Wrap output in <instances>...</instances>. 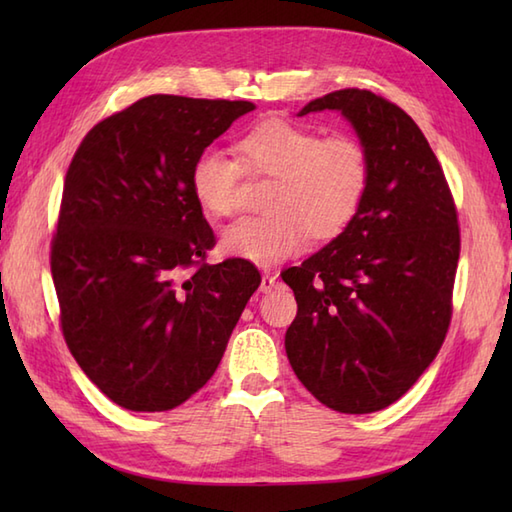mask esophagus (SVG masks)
Returning a JSON list of instances; mask_svg holds the SVG:
<instances>
[{"label": "esophagus", "instance_id": "esophagus-1", "mask_svg": "<svg viewBox=\"0 0 512 512\" xmlns=\"http://www.w3.org/2000/svg\"><path fill=\"white\" fill-rule=\"evenodd\" d=\"M277 288V275L275 273H264L262 277V286H259V290L262 292H270Z\"/></svg>", "mask_w": 512, "mask_h": 512}]
</instances>
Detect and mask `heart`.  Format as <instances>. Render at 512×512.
Masks as SVG:
<instances>
[{
    "label": "heart",
    "instance_id": "1",
    "mask_svg": "<svg viewBox=\"0 0 512 512\" xmlns=\"http://www.w3.org/2000/svg\"><path fill=\"white\" fill-rule=\"evenodd\" d=\"M239 160L206 147L191 165V191L206 213L228 215L237 204L242 173L273 178L264 209L231 224L222 235L228 255L273 266L301 253L310 233L330 239L345 231L372 176L369 149L347 132L321 136L306 125L268 118L237 140Z\"/></svg>",
    "mask_w": 512,
    "mask_h": 512
}]
</instances>
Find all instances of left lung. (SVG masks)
<instances>
[{"instance_id":"1","label":"left lung","mask_w":512,"mask_h":512,"mask_svg":"<svg viewBox=\"0 0 512 512\" xmlns=\"http://www.w3.org/2000/svg\"><path fill=\"white\" fill-rule=\"evenodd\" d=\"M321 110L354 125L372 176L345 231L281 273L297 299L286 354L325 407L372 413L407 394L449 332L458 209L427 138L396 103L347 88L299 114Z\"/></svg>"}]
</instances>
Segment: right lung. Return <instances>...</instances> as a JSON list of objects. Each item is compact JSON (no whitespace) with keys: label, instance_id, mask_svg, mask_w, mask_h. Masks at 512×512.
Instances as JSON below:
<instances>
[{"label":"right lung","instance_id":"right-lung-1","mask_svg":"<svg viewBox=\"0 0 512 512\" xmlns=\"http://www.w3.org/2000/svg\"><path fill=\"white\" fill-rule=\"evenodd\" d=\"M248 101L151 94L96 123L65 173L50 270L68 350L132 411L189 400L220 365L250 295L248 259L206 264L215 235L191 165Z\"/></svg>","mask_w":512,"mask_h":512}]
</instances>
